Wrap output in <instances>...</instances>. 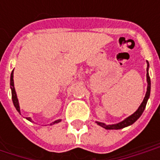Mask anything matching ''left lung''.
Instances as JSON below:
<instances>
[{
    "instance_id": "left-lung-1",
    "label": "left lung",
    "mask_w": 160,
    "mask_h": 160,
    "mask_svg": "<svg viewBox=\"0 0 160 160\" xmlns=\"http://www.w3.org/2000/svg\"><path fill=\"white\" fill-rule=\"evenodd\" d=\"M148 67H149V64H148V68H147V80H148V89H147V92H146V96H145L144 99H143V102L141 103V104L140 105V107L138 108V110L134 114L131 115L130 117H128V118H126L125 120H123L122 122H121L117 124H112V125H105L104 123H102V122H97V123L101 126V127L104 128L105 129H120V128H122L127 127V126H129L131 124H133L137 120L138 118H140L141 116V114L143 113L145 108H146V105H147V103H148V98H149V96H150V90H151V80H150V77H149V73H148Z\"/></svg>"
}]
</instances>
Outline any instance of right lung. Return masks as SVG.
Masks as SVG:
<instances>
[{
    "label": "right lung",
    "instance_id": "add662e5",
    "mask_svg": "<svg viewBox=\"0 0 160 160\" xmlns=\"http://www.w3.org/2000/svg\"><path fill=\"white\" fill-rule=\"evenodd\" d=\"M10 85H11V90H12V103L14 104V106H15L16 110L18 111L19 113H20V110H19V101H18V98H17V95H16V92L15 89H14V85H13V71H12V73H11V78H10ZM27 120L31 121V118H26ZM61 122V120H57L55 121L52 124L57 123V122Z\"/></svg>",
    "mask_w": 160,
    "mask_h": 160
}]
</instances>
